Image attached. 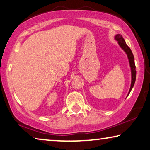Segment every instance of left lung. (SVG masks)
I'll return each instance as SVG.
<instances>
[{
  "label": "left lung",
  "mask_w": 150,
  "mask_h": 150,
  "mask_svg": "<svg viewBox=\"0 0 150 150\" xmlns=\"http://www.w3.org/2000/svg\"><path fill=\"white\" fill-rule=\"evenodd\" d=\"M115 40L118 42V44L120 45V46L122 48L125 52L126 53L127 57H128V61H129V63H130V69H131V85H130V90H129V92L128 93V96L129 95V93H130L131 90H132V87H134L135 81H136V66H135V63H134V56H133V54L132 52V50H130V48L127 46L126 42H125L124 39L123 38V37L122 36V35L120 34H117L116 35L115 37Z\"/></svg>",
  "instance_id": "left-lung-1"
}]
</instances>
